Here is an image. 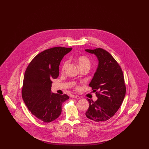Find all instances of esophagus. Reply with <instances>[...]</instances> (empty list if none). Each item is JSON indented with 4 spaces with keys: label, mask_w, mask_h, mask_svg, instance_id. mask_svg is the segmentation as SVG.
Listing matches in <instances>:
<instances>
[{
    "label": "esophagus",
    "mask_w": 149,
    "mask_h": 149,
    "mask_svg": "<svg viewBox=\"0 0 149 149\" xmlns=\"http://www.w3.org/2000/svg\"><path fill=\"white\" fill-rule=\"evenodd\" d=\"M72 98H75V99H80V97L78 96V95H73L72 96Z\"/></svg>",
    "instance_id": "esophagus-1"
}]
</instances>
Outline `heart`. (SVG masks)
I'll use <instances>...</instances> for the list:
<instances>
[{
  "instance_id": "b5f03b06",
  "label": "heart",
  "mask_w": 149,
  "mask_h": 149,
  "mask_svg": "<svg viewBox=\"0 0 149 149\" xmlns=\"http://www.w3.org/2000/svg\"><path fill=\"white\" fill-rule=\"evenodd\" d=\"M76 61L80 69L85 68V67L90 68V66H91V62H90L89 60L88 59V57L84 56L78 57V58L76 59ZM68 64H69V61L68 60H66L64 62L63 65V68H62L63 70H64L65 69V68L67 67Z\"/></svg>"
}]
</instances>
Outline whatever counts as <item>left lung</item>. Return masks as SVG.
<instances>
[{
    "instance_id": "left-lung-1",
    "label": "left lung",
    "mask_w": 149,
    "mask_h": 149,
    "mask_svg": "<svg viewBox=\"0 0 149 149\" xmlns=\"http://www.w3.org/2000/svg\"><path fill=\"white\" fill-rule=\"evenodd\" d=\"M85 50L94 54L98 60L89 84L98 99L93 102L88 99L89 107L85 115L91 120L102 123L111 118L122 103L126 94L124 77L120 66L108 52L100 48Z\"/></svg>"
}]
</instances>
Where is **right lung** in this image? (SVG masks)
<instances>
[{
	"label": "right lung",
	"mask_w": 149,
	"mask_h": 149,
	"mask_svg": "<svg viewBox=\"0 0 149 149\" xmlns=\"http://www.w3.org/2000/svg\"><path fill=\"white\" fill-rule=\"evenodd\" d=\"M72 48L55 47L45 50L31 61L24 73L22 98L29 111L40 120L49 123L61 113L66 94L51 92L52 80L59 75V65Z\"/></svg>",
	"instance_id": "right-lung-1"
}]
</instances>
